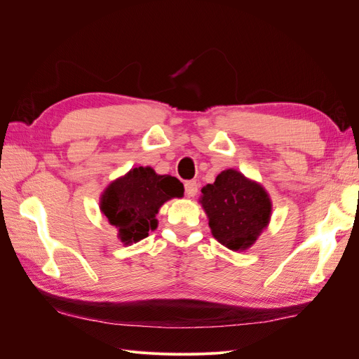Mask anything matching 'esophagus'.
<instances>
[{
    "mask_svg": "<svg viewBox=\"0 0 359 359\" xmlns=\"http://www.w3.org/2000/svg\"><path fill=\"white\" fill-rule=\"evenodd\" d=\"M184 186H186L187 196H190V198L196 196L198 189H199V184L196 181H186V184H184Z\"/></svg>",
    "mask_w": 359,
    "mask_h": 359,
    "instance_id": "34e87169",
    "label": "esophagus"
}]
</instances>
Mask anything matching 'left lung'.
<instances>
[{
  "mask_svg": "<svg viewBox=\"0 0 359 359\" xmlns=\"http://www.w3.org/2000/svg\"><path fill=\"white\" fill-rule=\"evenodd\" d=\"M214 238L233 252L252 247L269 223L271 199L260 184L226 169L206 184L199 201Z\"/></svg>",
  "mask_w": 359,
  "mask_h": 359,
  "instance_id": "8db88e82",
  "label": "left lung"
}]
</instances>
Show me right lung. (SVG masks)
Segmentation results:
<instances>
[{"label":"right lung","instance_id":"obj_1","mask_svg":"<svg viewBox=\"0 0 359 359\" xmlns=\"http://www.w3.org/2000/svg\"><path fill=\"white\" fill-rule=\"evenodd\" d=\"M184 194L175 177L157 175L151 168H135L111 182L100 198V210L126 245L137 243L157 227L156 214L172 198Z\"/></svg>","mask_w":359,"mask_h":359}]
</instances>
